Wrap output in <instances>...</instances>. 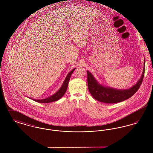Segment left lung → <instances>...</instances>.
<instances>
[{"instance_id":"8db88e82","label":"left lung","mask_w":153,"mask_h":153,"mask_svg":"<svg viewBox=\"0 0 153 153\" xmlns=\"http://www.w3.org/2000/svg\"><path fill=\"white\" fill-rule=\"evenodd\" d=\"M145 60H144V65ZM145 66L143 73L137 83L127 89H117L104 87L99 84L92 73L87 71L88 87L89 92L94 98L99 102L105 103H117L123 102L134 95L140 87L144 77Z\"/></svg>"}]
</instances>
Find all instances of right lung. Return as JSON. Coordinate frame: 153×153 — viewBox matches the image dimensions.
<instances>
[{
    "mask_svg": "<svg viewBox=\"0 0 153 153\" xmlns=\"http://www.w3.org/2000/svg\"><path fill=\"white\" fill-rule=\"evenodd\" d=\"M75 68H74L73 70H72L68 74L67 76L66 77L65 79L64 80L62 86L59 89L58 91L54 94V95H51V96L44 99H31L33 100L35 102H41V103H48V102H55L57 101L59 99H60L65 94L68 85V82L70 80V78L71 77L72 73H73V71H74Z\"/></svg>",
    "mask_w": 153,
    "mask_h": 153,
    "instance_id": "1",
    "label": "right lung"
}]
</instances>
